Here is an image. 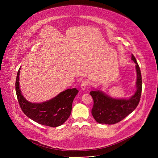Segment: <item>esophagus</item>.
Here are the masks:
<instances>
[{
    "mask_svg": "<svg viewBox=\"0 0 158 158\" xmlns=\"http://www.w3.org/2000/svg\"><path fill=\"white\" fill-rule=\"evenodd\" d=\"M89 84V81L85 79V80H84L82 81V83H81V89L82 90H85V89L86 88V87Z\"/></svg>",
    "mask_w": 158,
    "mask_h": 158,
    "instance_id": "1",
    "label": "esophagus"
}]
</instances>
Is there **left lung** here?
<instances>
[{"mask_svg": "<svg viewBox=\"0 0 158 158\" xmlns=\"http://www.w3.org/2000/svg\"><path fill=\"white\" fill-rule=\"evenodd\" d=\"M131 60L136 63L137 72L136 91L129 99H117L106 96L99 91L90 92L94 100L92 115L99 123L114 124L124 119L136 108L141 95L142 77L136 58L131 55Z\"/></svg>", "mask_w": 158, "mask_h": 158, "instance_id": "8db88e82", "label": "left lung"}]
</instances>
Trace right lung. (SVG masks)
I'll use <instances>...</instances> for the list:
<instances>
[{
	"label": "right lung",
	"instance_id": "right-lung-1",
	"mask_svg": "<svg viewBox=\"0 0 158 158\" xmlns=\"http://www.w3.org/2000/svg\"><path fill=\"white\" fill-rule=\"evenodd\" d=\"M19 68L15 81V91L20 107L30 119L42 125L57 127L64 124L71 115L72 105L79 91L68 89L53 99L42 103H32L23 97L19 86Z\"/></svg>",
	"mask_w": 158,
	"mask_h": 158
}]
</instances>
